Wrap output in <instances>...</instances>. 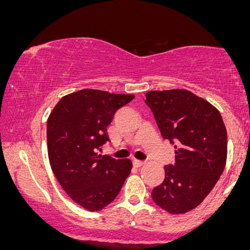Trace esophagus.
<instances>
[{
  "instance_id": "obj_1",
  "label": "esophagus",
  "mask_w": 250,
  "mask_h": 250,
  "mask_svg": "<svg viewBox=\"0 0 250 250\" xmlns=\"http://www.w3.org/2000/svg\"><path fill=\"white\" fill-rule=\"evenodd\" d=\"M133 165H134V167L140 168V167H142V166L146 165V162H144V161H139V160H134L133 161Z\"/></svg>"
}]
</instances>
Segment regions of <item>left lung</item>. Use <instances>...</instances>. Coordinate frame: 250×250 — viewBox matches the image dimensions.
Returning <instances> with one entry per match:
<instances>
[{
    "label": "left lung",
    "instance_id": "obj_1",
    "mask_svg": "<svg viewBox=\"0 0 250 250\" xmlns=\"http://www.w3.org/2000/svg\"><path fill=\"white\" fill-rule=\"evenodd\" d=\"M164 140L175 146L176 161L165 167L152 200L171 214L196 208L222 175L227 161V129L214 106L183 89L146 92Z\"/></svg>",
    "mask_w": 250,
    "mask_h": 250
}]
</instances>
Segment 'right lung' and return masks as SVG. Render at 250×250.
<instances>
[{
    "label": "right lung",
    "mask_w": 250,
    "mask_h": 250,
    "mask_svg": "<svg viewBox=\"0 0 250 250\" xmlns=\"http://www.w3.org/2000/svg\"><path fill=\"white\" fill-rule=\"evenodd\" d=\"M134 99L83 89L61 99L47 121L50 167L66 194L88 211H100L121 191L132 162L98 154L109 141L107 126Z\"/></svg>",
    "instance_id": "obj_1"
}]
</instances>
